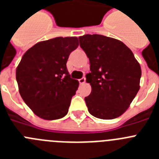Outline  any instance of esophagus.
Returning <instances> with one entry per match:
<instances>
[{"label":"esophagus","instance_id":"1","mask_svg":"<svg viewBox=\"0 0 159 159\" xmlns=\"http://www.w3.org/2000/svg\"><path fill=\"white\" fill-rule=\"evenodd\" d=\"M79 82H80V84H85V82H86V78H85V77H83V78L80 79V80H79Z\"/></svg>","mask_w":159,"mask_h":159}]
</instances>
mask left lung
Returning a JSON list of instances; mask_svg holds the SVG:
<instances>
[{"label": "left lung", "instance_id": "8db88e82", "mask_svg": "<svg viewBox=\"0 0 159 159\" xmlns=\"http://www.w3.org/2000/svg\"><path fill=\"white\" fill-rule=\"evenodd\" d=\"M79 40L90 61L86 81L92 92L84 99L88 111L99 119H116L127 111L139 90L140 64L119 40L98 34Z\"/></svg>", "mask_w": 159, "mask_h": 159}]
</instances>
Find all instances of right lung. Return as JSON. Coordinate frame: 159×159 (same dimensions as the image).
<instances>
[{
	"instance_id": "right-lung-1",
	"label": "right lung",
	"mask_w": 159,
	"mask_h": 159,
	"mask_svg": "<svg viewBox=\"0 0 159 159\" xmlns=\"http://www.w3.org/2000/svg\"><path fill=\"white\" fill-rule=\"evenodd\" d=\"M79 46L75 36L39 42L22 57L16 78L22 99L35 115L46 120L64 117L79 81L67 69L70 53Z\"/></svg>"
}]
</instances>
